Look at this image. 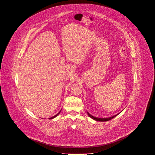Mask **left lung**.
I'll use <instances>...</instances> for the list:
<instances>
[{
	"instance_id": "8db88e82",
	"label": "left lung",
	"mask_w": 155,
	"mask_h": 155,
	"mask_svg": "<svg viewBox=\"0 0 155 155\" xmlns=\"http://www.w3.org/2000/svg\"><path fill=\"white\" fill-rule=\"evenodd\" d=\"M87 113H88L89 116L91 118H92V119H94V120H96V121H107L110 120H111L112 118L115 117L116 116H117V115H118V114H119L120 113H118V114H116V115H115V116H111L110 117H108V118H98V117H95L92 116V115H91V114H90L89 113H88V112H87Z\"/></svg>"
}]
</instances>
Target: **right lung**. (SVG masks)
<instances>
[{"label": "right lung", "instance_id": "obj_1", "mask_svg": "<svg viewBox=\"0 0 155 155\" xmlns=\"http://www.w3.org/2000/svg\"><path fill=\"white\" fill-rule=\"evenodd\" d=\"M61 110L60 111H59V113H58L57 114H56L55 116H53V117H51V118H49V119H53V118H55V117H56V116H58V114H60V111H61Z\"/></svg>", "mask_w": 155, "mask_h": 155}]
</instances>
